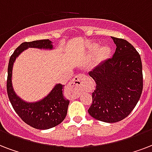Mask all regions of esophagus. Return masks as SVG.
Masks as SVG:
<instances>
[{
  "instance_id": "obj_1",
  "label": "esophagus",
  "mask_w": 152,
  "mask_h": 152,
  "mask_svg": "<svg viewBox=\"0 0 152 152\" xmlns=\"http://www.w3.org/2000/svg\"><path fill=\"white\" fill-rule=\"evenodd\" d=\"M85 78L86 76H84V75H81V74H79L77 76H76L73 78V80H72L71 84H70V86L72 88H80L82 86V84L84 83V81L85 80Z\"/></svg>"
}]
</instances>
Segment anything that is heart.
Masks as SVG:
<instances>
[{
    "instance_id": "obj_1",
    "label": "heart",
    "mask_w": 152,
    "mask_h": 152,
    "mask_svg": "<svg viewBox=\"0 0 152 152\" xmlns=\"http://www.w3.org/2000/svg\"><path fill=\"white\" fill-rule=\"evenodd\" d=\"M95 48L97 49V48H99V45H95ZM112 53V48L109 46H104L103 48H101V55L102 56H104V57H107V56H109L110 54Z\"/></svg>"
}]
</instances>
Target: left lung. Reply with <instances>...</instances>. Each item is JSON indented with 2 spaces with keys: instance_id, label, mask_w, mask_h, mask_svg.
<instances>
[{
  "instance_id": "obj_1",
  "label": "left lung",
  "mask_w": 152,
  "mask_h": 152,
  "mask_svg": "<svg viewBox=\"0 0 152 152\" xmlns=\"http://www.w3.org/2000/svg\"><path fill=\"white\" fill-rule=\"evenodd\" d=\"M116 46L112 58L89 72L96 82L88 113L96 120L116 123L130 114L143 91L140 54L130 43L112 37Z\"/></svg>"
}]
</instances>
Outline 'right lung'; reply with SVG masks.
<instances>
[{"instance_id": "add662e5", "label": "right lung", "mask_w": 152, "mask_h": 152, "mask_svg": "<svg viewBox=\"0 0 152 152\" xmlns=\"http://www.w3.org/2000/svg\"><path fill=\"white\" fill-rule=\"evenodd\" d=\"M28 48L52 50L53 45L47 39L24 42L17 48L9 59L7 92L13 109L24 122L36 129L46 130L57 126L65 119L69 100L64 97V85L61 84H56L45 98L38 101L26 102L17 96L12 83V67L18 56Z\"/></svg>"}]
</instances>
